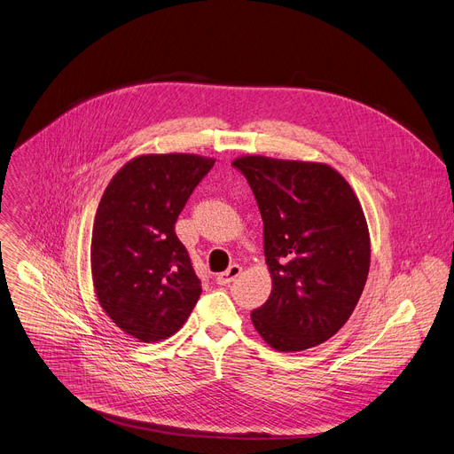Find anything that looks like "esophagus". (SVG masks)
<instances>
[{"instance_id": "34e87169", "label": "esophagus", "mask_w": 454, "mask_h": 454, "mask_svg": "<svg viewBox=\"0 0 454 454\" xmlns=\"http://www.w3.org/2000/svg\"><path fill=\"white\" fill-rule=\"evenodd\" d=\"M240 271H242V268H240L239 264H231L226 271H223V273H219V275H217V284L226 286V284L233 282V280L240 275Z\"/></svg>"}]
</instances>
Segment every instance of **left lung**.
<instances>
[{
    "mask_svg": "<svg viewBox=\"0 0 454 454\" xmlns=\"http://www.w3.org/2000/svg\"><path fill=\"white\" fill-rule=\"evenodd\" d=\"M264 223L271 295L252 311L277 351H302L332 339L351 317L367 280L369 233L346 179L320 162L262 155L235 159Z\"/></svg>",
    "mask_w": 454,
    "mask_h": 454,
    "instance_id": "1",
    "label": "left lung"
}]
</instances>
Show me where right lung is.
<instances>
[{
	"instance_id": "right-lung-1",
	"label": "right lung",
	"mask_w": 454,
	"mask_h": 454,
	"mask_svg": "<svg viewBox=\"0 0 454 454\" xmlns=\"http://www.w3.org/2000/svg\"><path fill=\"white\" fill-rule=\"evenodd\" d=\"M214 159L141 155L106 186L92 230V278L106 315L141 342L179 332L202 292L176 223Z\"/></svg>"
}]
</instances>
